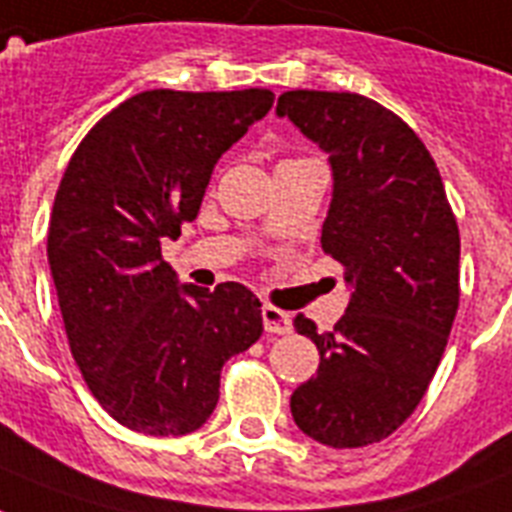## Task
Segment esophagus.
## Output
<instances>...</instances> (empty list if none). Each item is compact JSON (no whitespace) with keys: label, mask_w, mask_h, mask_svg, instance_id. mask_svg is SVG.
<instances>
[{"label":"esophagus","mask_w":512,"mask_h":512,"mask_svg":"<svg viewBox=\"0 0 512 512\" xmlns=\"http://www.w3.org/2000/svg\"><path fill=\"white\" fill-rule=\"evenodd\" d=\"M263 326L270 334H289L292 331V315L273 305L263 307Z\"/></svg>","instance_id":"esophagus-1"}]
</instances>
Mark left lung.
<instances>
[{
    "mask_svg": "<svg viewBox=\"0 0 512 512\" xmlns=\"http://www.w3.org/2000/svg\"><path fill=\"white\" fill-rule=\"evenodd\" d=\"M276 115L328 155L321 244L350 286L331 331L294 318L321 352L292 394L294 423L328 447H365L400 429L439 368L460 299L458 223L434 157L392 110L299 89L278 97Z\"/></svg>",
    "mask_w": 512,
    "mask_h": 512,
    "instance_id": "8db88e82",
    "label": "left lung"
}]
</instances>
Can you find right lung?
I'll return each mask as SVG.
<instances>
[{"label":"right lung","mask_w":512,"mask_h":512,"mask_svg":"<svg viewBox=\"0 0 512 512\" xmlns=\"http://www.w3.org/2000/svg\"><path fill=\"white\" fill-rule=\"evenodd\" d=\"M273 99L268 89L141 91L70 157L49 223V270L83 381L126 429L197 431L218 405L223 363L263 334L247 286L178 284L160 252L197 218L215 162Z\"/></svg>","instance_id":"obj_1"}]
</instances>
